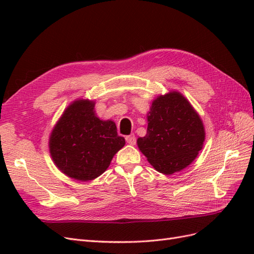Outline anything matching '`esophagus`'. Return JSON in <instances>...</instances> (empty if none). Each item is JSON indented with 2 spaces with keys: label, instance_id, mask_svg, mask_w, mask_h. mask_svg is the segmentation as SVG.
Listing matches in <instances>:
<instances>
[{
  "label": "esophagus",
  "instance_id": "34e87169",
  "mask_svg": "<svg viewBox=\"0 0 254 254\" xmlns=\"http://www.w3.org/2000/svg\"><path fill=\"white\" fill-rule=\"evenodd\" d=\"M126 142L130 145H135L136 143V137L133 135V134H130V135H127L126 136Z\"/></svg>",
  "mask_w": 254,
  "mask_h": 254
}]
</instances>
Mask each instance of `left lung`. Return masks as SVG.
Returning <instances> with one entry per match:
<instances>
[{
    "instance_id": "left-lung-1",
    "label": "left lung",
    "mask_w": 254,
    "mask_h": 254,
    "mask_svg": "<svg viewBox=\"0 0 254 254\" xmlns=\"http://www.w3.org/2000/svg\"><path fill=\"white\" fill-rule=\"evenodd\" d=\"M145 136L137 146L160 173L172 175L190 165L201 150L204 128L191 105L178 92H170L152 102Z\"/></svg>"
}]
</instances>
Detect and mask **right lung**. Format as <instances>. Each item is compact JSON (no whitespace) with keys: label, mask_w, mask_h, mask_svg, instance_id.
<instances>
[{"label":"right lung","mask_w":254,"mask_h":254,"mask_svg":"<svg viewBox=\"0 0 254 254\" xmlns=\"http://www.w3.org/2000/svg\"><path fill=\"white\" fill-rule=\"evenodd\" d=\"M125 139L112 121L99 120L94 103L74 102L63 114L50 137V152L59 170L79 181L101 176Z\"/></svg>","instance_id":"right-lung-1"}]
</instances>
